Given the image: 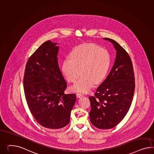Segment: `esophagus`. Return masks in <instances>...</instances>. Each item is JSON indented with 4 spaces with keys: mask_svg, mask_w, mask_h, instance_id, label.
I'll list each match as a JSON object with an SVG mask.
<instances>
[{
    "mask_svg": "<svg viewBox=\"0 0 154 154\" xmlns=\"http://www.w3.org/2000/svg\"><path fill=\"white\" fill-rule=\"evenodd\" d=\"M77 96L79 98H81V97L84 96V95H83V94H82L81 93H78V94H77Z\"/></svg>",
    "mask_w": 154,
    "mask_h": 154,
    "instance_id": "34e87169",
    "label": "esophagus"
}]
</instances>
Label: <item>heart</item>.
<instances>
[{
  "label": "heart",
  "instance_id": "obj_1",
  "mask_svg": "<svg viewBox=\"0 0 154 154\" xmlns=\"http://www.w3.org/2000/svg\"><path fill=\"white\" fill-rule=\"evenodd\" d=\"M62 63L63 73L69 82H75L71 87L76 92H88L94 83L104 79L110 64L108 51L95 44H84L75 48Z\"/></svg>",
  "mask_w": 154,
  "mask_h": 154
}]
</instances>
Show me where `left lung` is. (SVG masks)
I'll return each mask as SVG.
<instances>
[{"instance_id": "left-lung-1", "label": "left lung", "mask_w": 154, "mask_h": 154, "mask_svg": "<svg viewBox=\"0 0 154 154\" xmlns=\"http://www.w3.org/2000/svg\"><path fill=\"white\" fill-rule=\"evenodd\" d=\"M112 42L116 56L112 69L94 96H90L91 109L90 118L97 128H112L118 125L129 110L133 99L135 81L132 62L129 54L115 40Z\"/></svg>"}]
</instances>
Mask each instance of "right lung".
<instances>
[{"mask_svg": "<svg viewBox=\"0 0 154 154\" xmlns=\"http://www.w3.org/2000/svg\"><path fill=\"white\" fill-rule=\"evenodd\" d=\"M57 44L44 42L29 59L23 77L30 112L39 125L50 129L68 125L76 100L75 94H64L67 84L59 67Z\"/></svg>", "mask_w": 154, "mask_h": 154, "instance_id": "1", "label": "right lung"}]
</instances>
